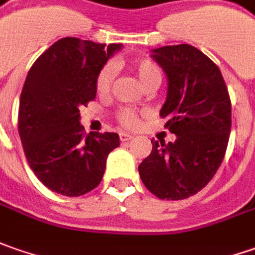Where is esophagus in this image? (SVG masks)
<instances>
[{
    "mask_svg": "<svg viewBox=\"0 0 255 255\" xmlns=\"http://www.w3.org/2000/svg\"><path fill=\"white\" fill-rule=\"evenodd\" d=\"M132 138V135L131 134H128V132H120V139L124 142V141H129Z\"/></svg>",
    "mask_w": 255,
    "mask_h": 255,
    "instance_id": "esophagus-1",
    "label": "esophagus"
}]
</instances>
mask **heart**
<instances>
[{"mask_svg":"<svg viewBox=\"0 0 255 255\" xmlns=\"http://www.w3.org/2000/svg\"><path fill=\"white\" fill-rule=\"evenodd\" d=\"M131 72L136 76L138 82L141 83L145 90H155L159 87V84L162 82L161 70L149 59H139V60H135L134 63H131ZM113 79H114L113 66L106 65L101 67V70L96 76V82H94V87H96V92L99 96H106L110 92ZM117 119L126 127H134L138 123L135 111L127 110V109L120 110Z\"/></svg>","mask_w":255,"mask_h":255,"instance_id":"obj_1","label":"heart"}]
</instances>
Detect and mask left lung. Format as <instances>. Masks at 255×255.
Listing matches in <instances>:
<instances>
[{
    "mask_svg": "<svg viewBox=\"0 0 255 255\" xmlns=\"http://www.w3.org/2000/svg\"><path fill=\"white\" fill-rule=\"evenodd\" d=\"M168 77L161 117L176 135L151 141L139 176L156 198L182 200L206 186L223 161L232 128V103L220 69L199 49L172 45L152 50Z\"/></svg>",
    "mask_w": 255,
    "mask_h": 255,
    "instance_id": "1",
    "label": "left lung"
}]
</instances>
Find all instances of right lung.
<instances>
[{"instance_id": "1", "label": "right lung", "mask_w": 255, "mask_h": 255, "mask_svg": "<svg viewBox=\"0 0 255 255\" xmlns=\"http://www.w3.org/2000/svg\"><path fill=\"white\" fill-rule=\"evenodd\" d=\"M121 49L77 38L55 42L32 65L23 83L18 131L36 178L52 192L76 198L103 179L116 132L84 134L80 107L96 99V76Z\"/></svg>"}]
</instances>
